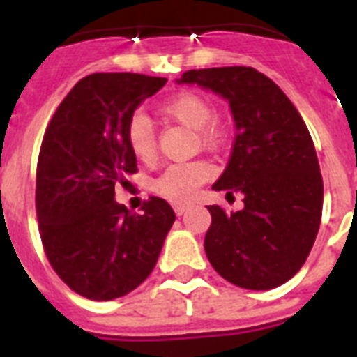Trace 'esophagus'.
Segmentation results:
<instances>
[{
    "mask_svg": "<svg viewBox=\"0 0 357 357\" xmlns=\"http://www.w3.org/2000/svg\"><path fill=\"white\" fill-rule=\"evenodd\" d=\"M173 209H175L176 216H182V214L188 213V211H189V206H181V204H176V206L173 207Z\"/></svg>",
    "mask_w": 357,
    "mask_h": 357,
    "instance_id": "esophagus-1",
    "label": "esophagus"
}]
</instances>
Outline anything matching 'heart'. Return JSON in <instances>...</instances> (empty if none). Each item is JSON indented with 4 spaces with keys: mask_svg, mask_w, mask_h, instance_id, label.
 I'll use <instances>...</instances> for the list:
<instances>
[{
    "mask_svg": "<svg viewBox=\"0 0 357 357\" xmlns=\"http://www.w3.org/2000/svg\"><path fill=\"white\" fill-rule=\"evenodd\" d=\"M160 112L184 127L197 130L204 144L214 146L222 141V132L213 125L216 110L213 103L202 94L193 93V91L175 94L160 107ZM127 144L132 155L139 162L146 164L155 159V134L150 121L143 114H135L128 121ZM209 176L211 168L206 162L173 164L155 181V191L173 204H185L193 200L198 188Z\"/></svg>",
    "mask_w": 357,
    "mask_h": 357,
    "instance_id": "b5f03b06",
    "label": "heart"
}]
</instances>
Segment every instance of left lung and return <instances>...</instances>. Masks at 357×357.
<instances>
[{
	"label": "left lung",
	"instance_id": "obj_1",
	"mask_svg": "<svg viewBox=\"0 0 357 357\" xmlns=\"http://www.w3.org/2000/svg\"><path fill=\"white\" fill-rule=\"evenodd\" d=\"M189 84L229 102L236 141L214 191L241 193L243 209L209 206L204 248L220 275L245 289H273L302 268L317 239L324 184L304 119L279 85L254 68L185 71Z\"/></svg>",
	"mask_w": 357,
	"mask_h": 357
}]
</instances>
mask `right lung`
<instances>
[{
  "label": "right lung",
  "instance_id": "obj_1",
  "mask_svg": "<svg viewBox=\"0 0 357 357\" xmlns=\"http://www.w3.org/2000/svg\"><path fill=\"white\" fill-rule=\"evenodd\" d=\"M135 73H94L59 105L37 162L40 239L56 275L91 301H114L146 280L175 213L150 197L143 213L116 202L137 160L127 144L135 109L166 84Z\"/></svg>",
  "mask_w": 357,
  "mask_h": 357
}]
</instances>
